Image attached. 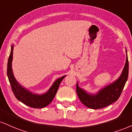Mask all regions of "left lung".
I'll return each mask as SVG.
<instances>
[{
  "mask_svg": "<svg viewBox=\"0 0 132 132\" xmlns=\"http://www.w3.org/2000/svg\"><path fill=\"white\" fill-rule=\"evenodd\" d=\"M126 50V49H125ZM126 51V61L122 72L118 79L101 88L95 94L88 93L76 85V92L81 102L87 107L98 109L109 106L116 101L121 94L128 79V61Z\"/></svg>",
  "mask_w": 132,
  "mask_h": 132,
  "instance_id": "1",
  "label": "left lung"
}]
</instances>
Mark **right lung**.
<instances>
[{"mask_svg": "<svg viewBox=\"0 0 132 132\" xmlns=\"http://www.w3.org/2000/svg\"><path fill=\"white\" fill-rule=\"evenodd\" d=\"M13 45L11 47V52L7 64V76L10 82L11 87L13 94L17 100L21 101L26 105L30 106L34 108H42L48 105L52 102L55 97L58 87L65 76L57 79L48 91L43 94H37L29 91L27 88L22 86L15 79L13 72L12 64L13 60Z\"/></svg>", "mask_w": 132, "mask_h": 132, "instance_id": "right-lung-1", "label": "right lung"}]
</instances>
